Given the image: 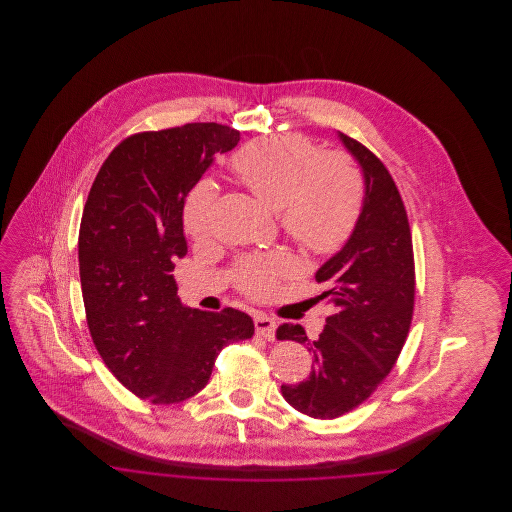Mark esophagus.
Here are the masks:
<instances>
[{"label": "esophagus", "instance_id": "34e87169", "mask_svg": "<svg viewBox=\"0 0 512 512\" xmlns=\"http://www.w3.org/2000/svg\"><path fill=\"white\" fill-rule=\"evenodd\" d=\"M255 332L265 340H274L276 336V322L267 315H255Z\"/></svg>", "mask_w": 512, "mask_h": 512}]
</instances>
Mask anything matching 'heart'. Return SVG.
<instances>
[{
  "label": "heart",
  "mask_w": 512,
  "mask_h": 512,
  "mask_svg": "<svg viewBox=\"0 0 512 512\" xmlns=\"http://www.w3.org/2000/svg\"><path fill=\"white\" fill-rule=\"evenodd\" d=\"M245 188L268 209L278 211L282 228L299 245L315 253L340 247L359 219L365 182L355 161L341 151H322L303 134L255 140L232 159ZM217 184L201 180L186 199L184 226L195 240L213 228ZM295 270L288 251L249 257L238 268V280L251 295L267 293L274 280Z\"/></svg>",
  "instance_id": "b5f03b06"
}]
</instances>
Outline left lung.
Returning <instances> with one entry per match:
<instances>
[{
    "instance_id": "left-lung-1",
    "label": "left lung",
    "mask_w": 512,
    "mask_h": 512,
    "mask_svg": "<svg viewBox=\"0 0 512 512\" xmlns=\"http://www.w3.org/2000/svg\"><path fill=\"white\" fill-rule=\"evenodd\" d=\"M359 165L365 197L353 232L315 278L334 307L318 340L299 324H282L278 340L307 343L313 370L282 386L284 399L313 418H338L361 405L390 374L407 340L414 305L413 238L403 199L382 161L338 132Z\"/></svg>"
}]
</instances>
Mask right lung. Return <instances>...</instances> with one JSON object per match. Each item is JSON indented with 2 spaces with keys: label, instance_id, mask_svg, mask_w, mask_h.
Masks as SVG:
<instances>
[{
  "label": "right lung",
  "instance_id": "1",
  "mask_svg": "<svg viewBox=\"0 0 512 512\" xmlns=\"http://www.w3.org/2000/svg\"><path fill=\"white\" fill-rule=\"evenodd\" d=\"M238 142L217 122L136 134L107 157L84 205L78 265L92 340L122 386L151 403L203 390L220 351L255 332L238 309L184 307L171 274L188 253L186 197Z\"/></svg>",
  "mask_w": 512,
  "mask_h": 512
}]
</instances>
